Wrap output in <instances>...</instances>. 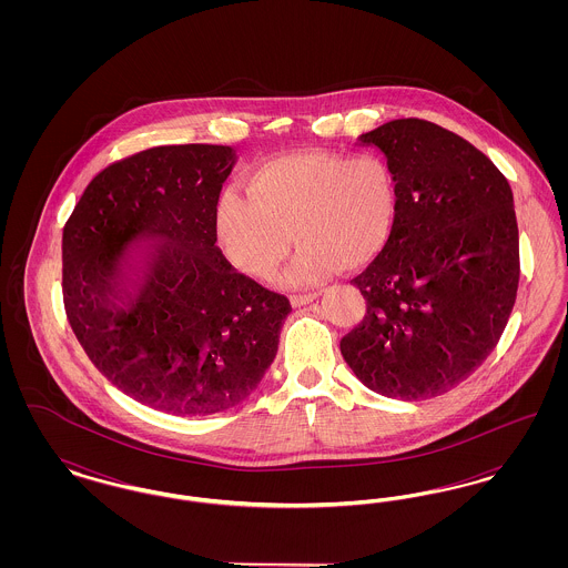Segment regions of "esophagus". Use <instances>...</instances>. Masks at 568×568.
<instances>
[{
	"label": "esophagus",
	"mask_w": 568,
	"mask_h": 568,
	"mask_svg": "<svg viewBox=\"0 0 568 568\" xmlns=\"http://www.w3.org/2000/svg\"><path fill=\"white\" fill-rule=\"evenodd\" d=\"M317 297H320L317 292H313V294H296V296H292V304L294 306H306V304H311Z\"/></svg>",
	"instance_id": "obj_1"
}]
</instances>
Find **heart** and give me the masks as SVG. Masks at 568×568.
Returning <instances> with one entry per match:
<instances>
[{
    "label": "heart",
    "mask_w": 568,
    "mask_h": 568,
    "mask_svg": "<svg viewBox=\"0 0 568 568\" xmlns=\"http://www.w3.org/2000/svg\"><path fill=\"white\" fill-rule=\"evenodd\" d=\"M246 191L219 197V241L230 260L255 278H271L296 241L300 248L287 271V281L296 285L375 260L398 211L396 179L373 153L281 155L251 172Z\"/></svg>",
    "instance_id": "obj_1"
}]
</instances>
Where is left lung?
<instances>
[{
  "label": "left lung",
  "instance_id": "8db88e82",
  "mask_svg": "<svg viewBox=\"0 0 568 568\" xmlns=\"http://www.w3.org/2000/svg\"><path fill=\"white\" fill-rule=\"evenodd\" d=\"M359 142L387 158L398 211L383 251L353 278L366 315L341 353L381 396L426 400L470 377L509 322L514 193L479 149L424 119L389 121Z\"/></svg>",
  "mask_w": 568,
  "mask_h": 568
}]
</instances>
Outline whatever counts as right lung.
Wrapping results in <instances>:
<instances>
[{
  "mask_svg": "<svg viewBox=\"0 0 568 568\" xmlns=\"http://www.w3.org/2000/svg\"><path fill=\"white\" fill-rule=\"evenodd\" d=\"M234 162L221 144L140 151L104 168L63 227V302L82 349L123 394L181 417L248 398L292 313L216 246ZM135 240L159 244L141 254L145 278L132 295L122 266Z\"/></svg>",
  "mask_w": 568,
  "mask_h": 568,
  "instance_id": "obj_1",
  "label": "right lung"
}]
</instances>
